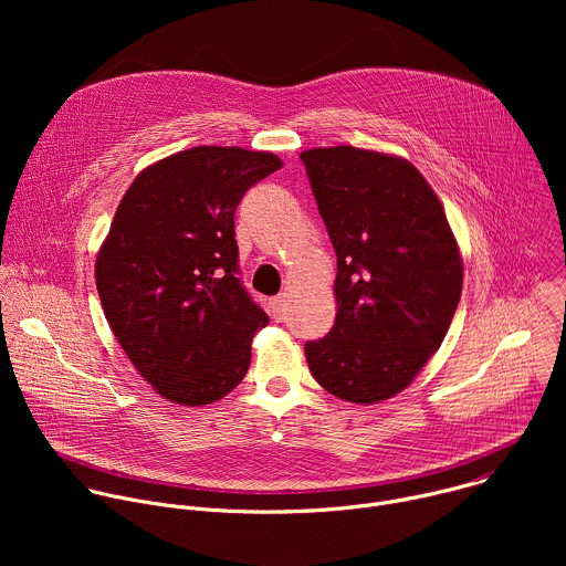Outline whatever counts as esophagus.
I'll return each instance as SVG.
<instances>
[{
    "mask_svg": "<svg viewBox=\"0 0 566 566\" xmlns=\"http://www.w3.org/2000/svg\"><path fill=\"white\" fill-rule=\"evenodd\" d=\"M269 306H271V313L275 317H282L286 313V308H289V297L286 295H275V297H271Z\"/></svg>",
    "mask_w": 566,
    "mask_h": 566,
    "instance_id": "obj_1",
    "label": "esophagus"
}]
</instances>
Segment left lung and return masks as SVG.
<instances>
[{
	"label": "left lung",
	"instance_id": "8db88e82",
	"mask_svg": "<svg viewBox=\"0 0 566 566\" xmlns=\"http://www.w3.org/2000/svg\"><path fill=\"white\" fill-rule=\"evenodd\" d=\"M338 258L336 322L304 345L329 394L369 406L406 389L441 347L463 264L443 206L406 158L352 145L300 154Z\"/></svg>",
	"mask_w": 566,
	"mask_h": 566
}]
</instances>
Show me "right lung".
I'll list each match as a JSON object with an SVG mask.
<instances>
[{
	"mask_svg": "<svg viewBox=\"0 0 566 566\" xmlns=\"http://www.w3.org/2000/svg\"><path fill=\"white\" fill-rule=\"evenodd\" d=\"M282 168L271 151L201 145L145 168L96 260L109 327L138 374L179 406H208L251 365L269 315L239 280L234 210Z\"/></svg>",
	"mask_w": 566,
	"mask_h": 566,
	"instance_id": "right-lung-1",
	"label": "right lung"
}]
</instances>
